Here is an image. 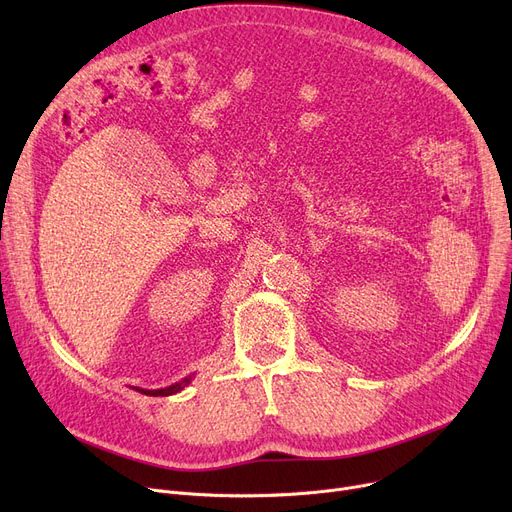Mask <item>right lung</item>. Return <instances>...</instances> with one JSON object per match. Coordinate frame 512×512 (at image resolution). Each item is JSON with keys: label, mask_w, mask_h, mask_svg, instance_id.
<instances>
[{"label": "right lung", "mask_w": 512, "mask_h": 512, "mask_svg": "<svg viewBox=\"0 0 512 512\" xmlns=\"http://www.w3.org/2000/svg\"><path fill=\"white\" fill-rule=\"evenodd\" d=\"M193 378H195V373L193 375H186V378H182L180 382H176V384H172V386H168V388H157V390H145V388H134L137 392H141V394H147V396H170V394H176V392H180V390H184L188 384L193 382Z\"/></svg>", "instance_id": "add662e5"}]
</instances>
